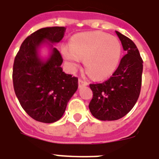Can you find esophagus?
Returning <instances> with one entry per match:
<instances>
[{"instance_id": "1", "label": "esophagus", "mask_w": 159, "mask_h": 159, "mask_svg": "<svg viewBox=\"0 0 159 159\" xmlns=\"http://www.w3.org/2000/svg\"><path fill=\"white\" fill-rule=\"evenodd\" d=\"M79 88H82L83 86H87V85H88V84L87 82H85V81H84L83 80H81V79H79Z\"/></svg>"}]
</instances>
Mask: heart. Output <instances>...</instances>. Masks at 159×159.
Here are the masks:
<instances>
[{
    "mask_svg": "<svg viewBox=\"0 0 159 159\" xmlns=\"http://www.w3.org/2000/svg\"><path fill=\"white\" fill-rule=\"evenodd\" d=\"M121 44L115 36L100 32H81L71 40V48H64L63 56L71 70H75L81 58L90 75L102 79L116 70L121 56Z\"/></svg>",
    "mask_w": 159,
    "mask_h": 159,
    "instance_id": "heart-1",
    "label": "heart"
}]
</instances>
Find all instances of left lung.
Returning <instances> with one entry per match:
<instances>
[{
    "label": "left lung",
    "instance_id": "1",
    "mask_svg": "<svg viewBox=\"0 0 159 159\" xmlns=\"http://www.w3.org/2000/svg\"><path fill=\"white\" fill-rule=\"evenodd\" d=\"M116 32L127 55L109 80L90 84L93 92L90 111L102 121L117 120L126 116L137 102L141 90L143 62L139 52L130 39L118 31Z\"/></svg>",
    "mask_w": 159,
    "mask_h": 159
}]
</instances>
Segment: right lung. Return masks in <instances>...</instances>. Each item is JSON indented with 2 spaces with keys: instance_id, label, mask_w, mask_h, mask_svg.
I'll return each mask as SVG.
<instances>
[{
  "instance_id": "right-lung-1",
  "label": "right lung",
  "mask_w": 159,
  "mask_h": 159,
  "mask_svg": "<svg viewBox=\"0 0 159 159\" xmlns=\"http://www.w3.org/2000/svg\"><path fill=\"white\" fill-rule=\"evenodd\" d=\"M65 27L43 28L28 36L16 54L12 81L20 103L30 117L52 123L61 119L78 88V79L63 71V58L53 44L62 40ZM49 48L46 57L42 47Z\"/></svg>"
}]
</instances>
